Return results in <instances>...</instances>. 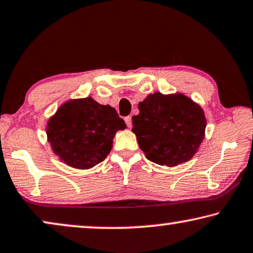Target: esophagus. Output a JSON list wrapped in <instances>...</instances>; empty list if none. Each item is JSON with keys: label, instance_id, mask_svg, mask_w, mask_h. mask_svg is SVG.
<instances>
[{"label": "esophagus", "instance_id": "obj_1", "mask_svg": "<svg viewBox=\"0 0 253 253\" xmlns=\"http://www.w3.org/2000/svg\"><path fill=\"white\" fill-rule=\"evenodd\" d=\"M125 122H126V125H127L128 127H130V126H131V117H130V116L126 117Z\"/></svg>", "mask_w": 253, "mask_h": 253}]
</instances>
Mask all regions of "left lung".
Segmentation results:
<instances>
[{
    "instance_id": "8db88e82",
    "label": "left lung",
    "mask_w": 253,
    "mask_h": 253,
    "mask_svg": "<svg viewBox=\"0 0 253 253\" xmlns=\"http://www.w3.org/2000/svg\"><path fill=\"white\" fill-rule=\"evenodd\" d=\"M138 110L131 130L147 159L173 167L194 157L206 127L197 103L183 94L155 92L138 103Z\"/></svg>"
}]
</instances>
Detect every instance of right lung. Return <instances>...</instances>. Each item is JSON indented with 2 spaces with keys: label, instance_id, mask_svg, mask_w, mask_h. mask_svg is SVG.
I'll use <instances>...</instances> for the list:
<instances>
[{
  "label": "right lung",
  "instance_id": "right-lung-1",
  "mask_svg": "<svg viewBox=\"0 0 253 253\" xmlns=\"http://www.w3.org/2000/svg\"><path fill=\"white\" fill-rule=\"evenodd\" d=\"M125 128L115 109L86 97L60 105L48 120L45 131L60 161L73 169H88L104 161L116 133Z\"/></svg>",
  "mask_w": 253,
  "mask_h": 253
}]
</instances>
